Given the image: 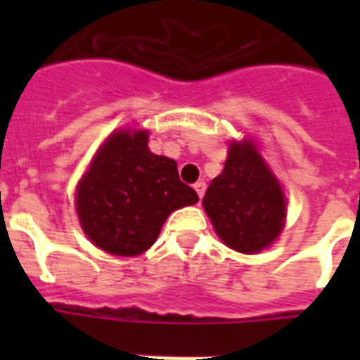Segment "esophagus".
<instances>
[{"label": "esophagus", "mask_w": 360, "mask_h": 360, "mask_svg": "<svg viewBox=\"0 0 360 360\" xmlns=\"http://www.w3.org/2000/svg\"><path fill=\"white\" fill-rule=\"evenodd\" d=\"M205 188H207L205 181H198V183H194V191L198 192V196L200 198H203V194H205Z\"/></svg>", "instance_id": "1"}]
</instances>
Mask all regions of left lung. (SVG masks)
Here are the masks:
<instances>
[{"instance_id": "left-lung-1", "label": "left lung", "mask_w": 360, "mask_h": 360, "mask_svg": "<svg viewBox=\"0 0 360 360\" xmlns=\"http://www.w3.org/2000/svg\"><path fill=\"white\" fill-rule=\"evenodd\" d=\"M203 207L220 239L245 254L267 248L284 228L282 188L250 141L231 143L222 174L203 196Z\"/></svg>"}]
</instances>
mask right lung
I'll return each instance as SVG.
<instances>
[{"instance_id":"1","label":"right lung","mask_w":360,"mask_h":360,"mask_svg":"<svg viewBox=\"0 0 360 360\" xmlns=\"http://www.w3.org/2000/svg\"><path fill=\"white\" fill-rule=\"evenodd\" d=\"M196 202L175 160L149 151L146 130L110 136L76 194L86 236L115 256L146 252L172 211Z\"/></svg>"}]
</instances>
